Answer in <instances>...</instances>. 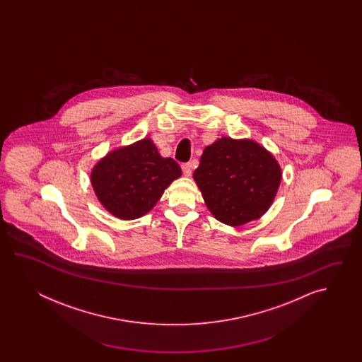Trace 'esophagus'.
<instances>
[{"instance_id": "34e87169", "label": "esophagus", "mask_w": 362, "mask_h": 362, "mask_svg": "<svg viewBox=\"0 0 362 362\" xmlns=\"http://www.w3.org/2000/svg\"><path fill=\"white\" fill-rule=\"evenodd\" d=\"M181 170H182V173H184V176H186V177L192 176V164L190 163H184L181 165Z\"/></svg>"}]
</instances>
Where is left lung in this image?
<instances>
[{"mask_svg":"<svg viewBox=\"0 0 362 362\" xmlns=\"http://www.w3.org/2000/svg\"><path fill=\"white\" fill-rule=\"evenodd\" d=\"M192 177L211 214L221 223L240 226L269 209L282 172L259 144L223 137L204 148Z\"/></svg>","mask_w":362,"mask_h":362,"instance_id":"8db88e82","label":"left lung"}]
</instances>
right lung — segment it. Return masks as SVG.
Returning a JSON list of instances; mask_svg holds the SVG:
<instances>
[{
    "mask_svg": "<svg viewBox=\"0 0 362 362\" xmlns=\"http://www.w3.org/2000/svg\"><path fill=\"white\" fill-rule=\"evenodd\" d=\"M181 176L172 158H163L150 139L108 153L90 175L102 206L122 220H134L154 207L164 190Z\"/></svg>",
    "mask_w": 362,
    "mask_h": 362,
    "instance_id": "add662e5",
    "label": "right lung"
}]
</instances>
